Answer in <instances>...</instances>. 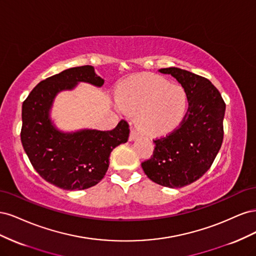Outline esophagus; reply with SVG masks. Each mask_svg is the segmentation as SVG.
I'll use <instances>...</instances> for the list:
<instances>
[{"mask_svg": "<svg viewBox=\"0 0 256 256\" xmlns=\"http://www.w3.org/2000/svg\"><path fill=\"white\" fill-rule=\"evenodd\" d=\"M138 132H136V130H134V129H131V131H130V136H129V141H134L136 138H138Z\"/></svg>", "mask_w": 256, "mask_h": 256, "instance_id": "obj_1", "label": "esophagus"}]
</instances>
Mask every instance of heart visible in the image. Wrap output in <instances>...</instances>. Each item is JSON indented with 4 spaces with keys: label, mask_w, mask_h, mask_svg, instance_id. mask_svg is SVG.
Instances as JSON below:
<instances>
[{
    "label": "heart",
    "mask_w": 256,
    "mask_h": 256,
    "mask_svg": "<svg viewBox=\"0 0 256 256\" xmlns=\"http://www.w3.org/2000/svg\"><path fill=\"white\" fill-rule=\"evenodd\" d=\"M116 106L136 114L143 134L156 136L173 130L187 110V95L180 85L154 74H138L124 82Z\"/></svg>",
    "instance_id": "obj_1"
}]
</instances>
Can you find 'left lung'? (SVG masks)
Segmentation results:
<instances>
[{
	"mask_svg": "<svg viewBox=\"0 0 256 256\" xmlns=\"http://www.w3.org/2000/svg\"><path fill=\"white\" fill-rule=\"evenodd\" d=\"M159 72L171 74L182 84L189 106L180 127L154 141V154L142 168L154 182L182 188L202 177L219 152L226 104L220 92L203 76L176 67Z\"/></svg>",
	"mask_w": 256,
	"mask_h": 256,
	"instance_id": "1",
	"label": "left lung"
}]
</instances>
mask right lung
<instances>
[{
	"label": "right lung",
	"instance_id": "obj_1",
	"mask_svg": "<svg viewBox=\"0 0 256 256\" xmlns=\"http://www.w3.org/2000/svg\"><path fill=\"white\" fill-rule=\"evenodd\" d=\"M80 82L100 88L104 80L92 66L69 68L38 83L22 104L23 148L36 172L64 190H84L97 184L109 168L111 152L129 136V125L124 120L110 131L63 132L56 127L50 118L54 98Z\"/></svg>",
	"mask_w": 256,
	"mask_h": 256
}]
</instances>
